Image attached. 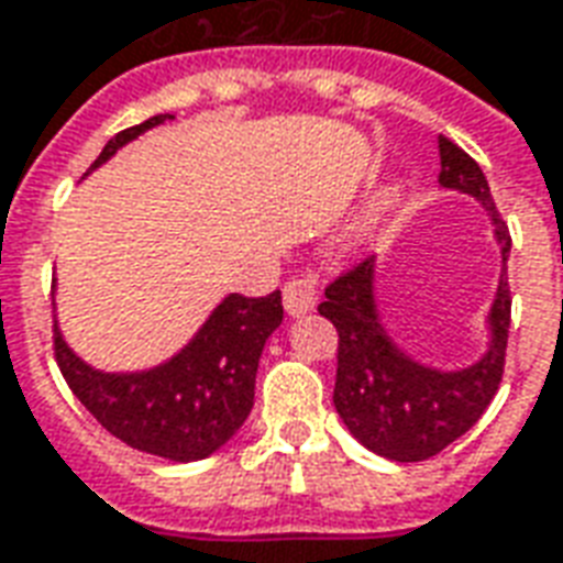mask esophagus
<instances>
[{"mask_svg":"<svg viewBox=\"0 0 563 563\" xmlns=\"http://www.w3.org/2000/svg\"><path fill=\"white\" fill-rule=\"evenodd\" d=\"M283 307L289 317H305L317 307V283L310 277H292L283 286Z\"/></svg>","mask_w":563,"mask_h":563,"instance_id":"esophagus-1","label":"esophagus"}]
</instances>
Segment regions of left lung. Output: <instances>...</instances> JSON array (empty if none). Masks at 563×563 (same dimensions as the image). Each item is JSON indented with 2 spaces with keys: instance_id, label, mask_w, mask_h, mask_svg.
Listing matches in <instances>:
<instances>
[{
  "instance_id": "left-lung-1",
  "label": "left lung",
  "mask_w": 563,
  "mask_h": 563,
  "mask_svg": "<svg viewBox=\"0 0 563 563\" xmlns=\"http://www.w3.org/2000/svg\"><path fill=\"white\" fill-rule=\"evenodd\" d=\"M440 186L467 192L492 217L500 246V280L488 310V346L467 367L422 365L391 341L377 310V258L358 262L331 283L319 313L338 329L334 410L350 434L391 461H424L467 434L495 398L504 377L509 331V229L500 220L483 168L440 135Z\"/></svg>"
}]
</instances>
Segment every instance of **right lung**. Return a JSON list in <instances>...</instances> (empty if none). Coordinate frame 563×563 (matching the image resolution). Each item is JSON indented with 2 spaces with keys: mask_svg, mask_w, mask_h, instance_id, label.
Here are the masks:
<instances>
[{
  "mask_svg": "<svg viewBox=\"0 0 563 563\" xmlns=\"http://www.w3.org/2000/svg\"><path fill=\"white\" fill-rule=\"evenodd\" d=\"M172 114L123 129L104 144L90 172ZM280 292L265 298L225 295L205 325L162 365L108 374L87 365L54 319L56 365L68 389L104 431L126 446L168 461H201L222 449L246 422L256 398V371L265 341L280 329Z\"/></svg>",
  "mask_w": 563,
  "mask_h": 563,
  "instance_id": "obj_1",
  "label": "right lung"
}]
</instances>
